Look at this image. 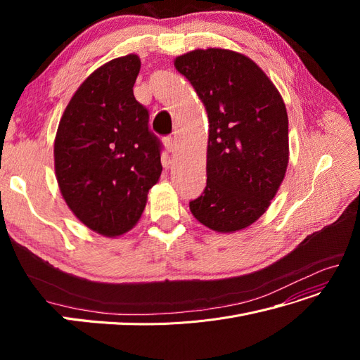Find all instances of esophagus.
I'll return each instance as SVG.
<instances>
[{
  "instance_id": "obj_1",
  "label": "esophagus",
  "mask_w": 360,
  "mask_h": 360,
  "mask_svg": "<svg viewBox=\"0 0 360 360\" xmlns=\"http://www.w3.org/2000/svg\"><path fill=\"white\" fill-rule=\"evenodd\" d=\"M165 146H167V148H168V151L169 153H176L177 151V148H179V144H177V139H176V136H168V138H165Z\"/></svg>"
}]
</instances>
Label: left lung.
Instances as JSON below:
<instances>
[{
  "label": "left lung",
  "instance_id": "8db88e82",
  "mask_svg": "<svg viewBox=\"0 0 360 360\" xmlns=\"http://www.w3.org/2000/svg\"><path fill=\"white\" fill-rule=\"evenodd\" d=\"M209 117L207 186L189 202L195 219L236 233L269 209L288 165V115L282 96L240 52L195 49L174 60Z\"/></svg>",
  "mask_w": 360,
  "mask_h": 360
}]
</instances>
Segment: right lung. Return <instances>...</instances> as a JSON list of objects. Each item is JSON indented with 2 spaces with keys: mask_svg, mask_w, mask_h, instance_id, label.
<instances>
[{
  "mask_svg": "<svg viewBox=\"0 0 360 360\" xmlns=\"http://www.w3.org/2000/svg\"><path fill=\"white\" fill-rule=\"evenodd\" d=\"M135 53L96 69L64 110L53 143L60 192L90 230L117 237L132 230L162 172L160 141L134 96Z\"/></svg>",
  "mask_w": 360,
  "mask_h": 360,
  "instance_id": "add662e5",
  "label": "right lung"
}]
</instances>
